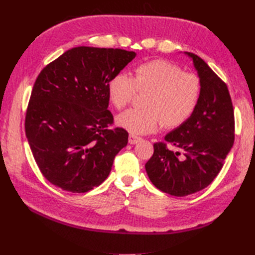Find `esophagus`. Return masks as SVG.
I'll list each match as a JSON object with an SVG mask.
<instances>
[{"label": "esophagus", "mask_w": 255, "mask_h": 255, "mask_svg": "<svg viewBox=\"0 0 255 255\" xmlns=\"http://www.w3.org/2000/svg\"><path fill=\"white\" fill-rule=\"evenodd\" d=\"M140 140H141L140 137L134 136V134H129V143L130 144H136L140 141Z\"/></svg>", "instance_id": "34e87169"}]
</instances>
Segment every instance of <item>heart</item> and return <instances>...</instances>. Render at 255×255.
I'll return each mask as SVG.
<instances>
[{"instance_id":"obj_1","label":"heart","mask_w":255,"mask_h":255,"mask_svg":"<svg viewBox=\"0 0 255 255\" xmlns=\"http://www.w3.org/2000/svg\"><path fill=\"white\" fill-rule=\"evenodd\" d=\"M137 91L147 93L145 110L129 108L116 117V124L132 134L156 131L165 125L173 128L185 123L199 103L200 80L163 59L139 64L133 78L124 72L114 75L108 83V97L118 110L131 102Z\"/></svg>"}]
</instances>
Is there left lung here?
<instances>
[{
    "label": "left lung",
    "mask_w": 255,
    "mask_h": 255,
    "mask_svg": "<svg viewBox=\"0 0 255 255\" xmlns=\"http://www.w3.org/2000/svg\"><path fill=\"white\" fill-rule=\"evenodd\" d=\"M192 59L202 84L198 105L187 121L153 144L154 152L145 163L153 185L173 196H187L202 191L223 169L235 141V115L228 88L202 58Z\"/></svg>",
    "instance_id": "obj_1"
}]
</instances>
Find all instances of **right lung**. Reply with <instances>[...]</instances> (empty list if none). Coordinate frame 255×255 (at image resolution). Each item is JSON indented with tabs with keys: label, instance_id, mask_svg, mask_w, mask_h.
<instances>
[{
	"label": "right lung",
	"instance_id": "obj_1",
	"mask_svg": "<svg viewBox=\"0 0 255 255\" xmlns=\"http://www.w3.org/2000/svg\"><path fill=\"white\" fill-rule=\"evenodd\" d=\"M136 52L75 47L48 64L31 91L25 131L36 163L63 191L85 193L110 175L128 132L108 129V83Z\"/></svg>",
	"mask_w": 255,
	"mask_h": 255
}]
</instances>
